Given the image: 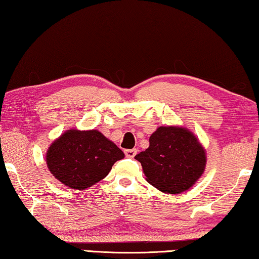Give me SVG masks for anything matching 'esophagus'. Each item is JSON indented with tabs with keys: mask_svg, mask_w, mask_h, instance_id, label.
<instances>
[{
	"mask_svg": "<svg viewBox=\"0 0 259 259\" xmlns=\"http://www.w3.org/2000/svg\"><path fill=\"white\" fill-rule=\"evenodd\" d=\"M138 150L137 149H127V150H125V156L127 158H133L135 155H137Z\"/></svg>",
	"mask_w": 259,
	"mask_h": 259,
	"instance_id": "34e87169",
	"label": "esophagus"
}]
</instances>
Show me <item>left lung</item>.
Instances as JSON below:
<instances>
[{
    "mask_svg": "<svg viewBox=\"0 0 259 259\" xmlns=\"http://www.w3.org/2000/svg\"><path fill=\"white\" fill-rule=\"evenodd\" d=\"M150 146L135 156L147 181L166 193H181L202 175L206 155L197 138L181 127L161 126L149 139Z\"/></svg>",
    "mask_w": 259,
    "mask_h": 259,
    "instance_id": "1",
    "label": "left lung"
}]
</instances>
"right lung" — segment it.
Instances as JSON below:
<instances>
[{
	"instance_id": "right-lung-1",
	"label": "right lung",
	"mask_w": 259,
	"mask_h": 259,
	"mask_svg": "<svg viewBox=\"0 0 259 259\" xmlns=\"http://www.w3.org/2000/svg\"><path fill=\"white\" fill-rule=\"evenodd\" d=\"M124 157L99 131L69 130L49 148L47 164L62 184L85 190L106 178L112 165Z\"/></svg>"
}]
</instances>
